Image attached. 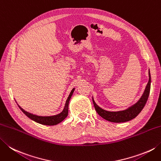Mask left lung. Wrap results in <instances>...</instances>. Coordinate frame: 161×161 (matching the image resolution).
Listing matches in <instances>:
<instances>
[{"mask_svg":"<svg viewBox=\"0 0 161 161\" xmlns=\"http://www.w3.org/2000/svg\"><path fill=\"white\" fill-rule=\"evenodd\" d=\"M149 81H148L147 85L146 86V89L144 90V92L143 95L142 96L141 98L139 101L137 103H135L134 105H133L128 109L124 110V111L120 112H108L105 111L100 108H99L95 102L93 101V105L95 108L96 111L97 112L101 117L105 119V120L114 122V123H122V122H126L128 121H130L132 119L136 117V116L140 114V112L144 108V105L148 100V97L149 96L150 93V88H151V75L149 70Z\"/></svg>","mask_w":161,"mask_h":161,"instance_id":"left-lung-1","label":"left lung"}]
</instances>
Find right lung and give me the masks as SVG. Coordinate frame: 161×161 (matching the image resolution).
Listing matches in <instances>:
<instances>
[{
    "instance_id": "obj_1",
    "label": "right lung",
    "mask_w": 161,
    "mask_h": 161,
    "mask_svg": "<svg viewBox=\"0 0 161 161\" xmlns=\"http://www.w3.org/2000/svg\"><path fill=\"white\" fill-rule=\"evenodd\" d=\"M73 91H74V89L72 90V91L70 93V95H69V96L68 97L67 100H66L65 108H64V110H63V112L57 115L51 116H40L32 114L29 112L25 111V110L22 109L20 106H19V108H20L21 111L23 112L28 118L32 119V120H33L34 121L39 123V124H40L47 125H56V124H59L60 122H61L63 120H64V119L66 118V116H68L69 101H70V97L72 95V93H73Z\"/></svg>"
}]
</instances>
